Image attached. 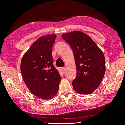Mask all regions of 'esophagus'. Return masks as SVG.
<instances>
[{"mask_svg":"<svg viewBox=\"0 0 125 125\" xmlns=\"http://www.w3.org/2000/svg\"><path fill=\"white\" fill-rule=\"evenodd\" d=\"M61 71H62V72L63 73H65V67L61 68Z\"/></svg>","mask_w":125,"mask_h":125,"instance_id":"34e87169","label":"esophagus"}]
</instances>
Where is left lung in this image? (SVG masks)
I'll list each match as a JSON object with an SVG mask.
<instances>
[{"label": "left lung", "instance_id": "1", "mask_svg": "<svg viewBox=\"0 0 125 125\" xmlns=\"http://www.w3.org/2000/svg\"><path fill=\"white\" fill-rule=\"evenodd\" d=\"M62 37L70 45L74 56L77 77L74 90L89 94L99 87L105 73V59L102 51L86 33L79 31L64 33Z\"/></svg>", "mask_w": 125, "mask_h": 125}]
</instances>
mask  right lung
Segmentation results:
<instances>
[{
	"mask_svg": "<svg viewBox=\"0 0 125 125\" xmlns=\"http://www.w3.org/2000/svg\"><path fill=\"white\" fill-rule=\"evenodd\" d=\"M56 37L54 34L39 37L21 61V73L27 88L36 96L45 100L56 95L61 79L52 56Z\"/></svg>",
	"mask_w": 125,
	"mask_h": 125,
	"instance_id": "1",
	"label": "right lung"
}]
</instances>
